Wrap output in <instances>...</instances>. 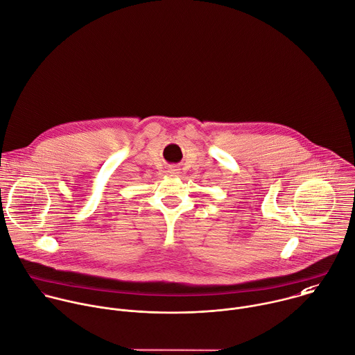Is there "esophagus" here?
I'll return each mask as SVG.
<instances>
[{"mask_svg":"<svg viewBox=\"0 0 355 355\" xmlns=\"http://www.w3.org/2000/svg\"><path fill=\"white\" fill-rule=\"evenodd\" d=\"M169 173H171V175H178V173H179V169L173 166V168H171V169H169Z\"/></svg>","mask_w":355,"mask_h":355,"instance_id":"34e87169","label":"esophagus"}]
</instances>
